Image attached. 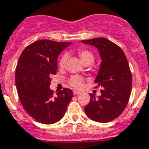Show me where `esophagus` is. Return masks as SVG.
Returning a JSON list of instances; mask_svg holds the SVG:
<instances>
[{"label": "esophagus", "mask_w": 149, "mask_h": 149, "mask_svg": "<svg viewBox=\"0 0 149 149\" xmlns=\"http://www.w3.org/2000/svg\"><path fill=\"white\" fill-rule=\"evenodd\" d=\"M79 93H80V92H79V91H73V94H74V95H78Z\"/></svg>", "instance_id": "34e87169"}]
</instances>
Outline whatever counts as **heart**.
<instances>
[{"instance_id":"obj_1","label":"heart","mask_w":149,"mask_h":149,"mask_svg":"<svg viewBox=\"0 0 149 149\" xmlns=\"http://www.w3.org/2000/svg\"><path fill=\"white\" fill-rule=\"evenodd\" d=\"M78 54H79V58L84 63H86L88 61H91V62L93 63V60H94V56H93V53L88 51V50L79 49L78 51ZM66 58H67V57H66L65 55H63L61 57L60 60H59V65L61 67H63V65H65ZM84 79L81 77L74 76V77H72L70 78L69 83H70V86H72V87H74L76 89H80L82 86H84Z\"/></svg>"}]
</instances>
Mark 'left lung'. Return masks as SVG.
Here are the masks:
<instances>
[{
    "mask_svg": "<svg viewBox=\"0 0 149 149\" xmlns=\"http://www.w3.org/2000/svg\"><path fill=\"white\" fill-rule=\"evenodd\" d=\"M99 51L101 63L94 83L104 90L101 95L90 93L91 101L84 108L90 119L107 123L117 118L125 110L132 91V77L125 54L118 45L104 38L83 40Z\"/></svg>",
    "mask_w": 149,
    "mask_h": 149,
    "instance_id": "1",
    "label": "left lung"
}]
</instances>
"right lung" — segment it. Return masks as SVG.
Segmentation results:
<instances>
[{"label":"right lung","instance_id":"obj_1","mask_svg":"<svg viewBox=\"0 0 149 149\" xmlns=\"http://www.w3.org/2000/svg\"><path fill=\"white\" fill-rule=\"evenodd\" d=\"M70 44L39 40L27 46L20 56L15 72L17 94L27 113L38 122H58L72 100L70 89L64 88L54 97L49 87L50 77L57 72L58 55Z\"/></svg>","mask_w":149,"mask_h":149}]
</instances>
